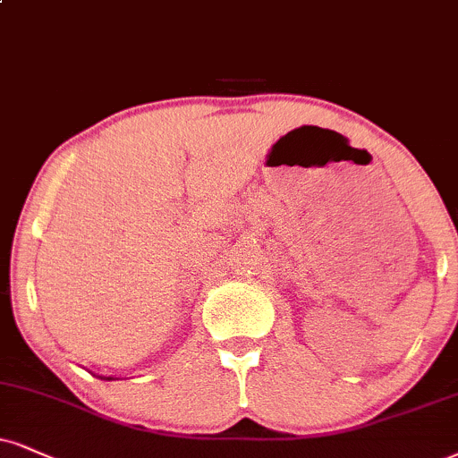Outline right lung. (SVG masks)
<instances>
[{
	"mask_svg": "<svg viewBox=\"0 0 458 458\" xmlns=\"http://www.w3.org/2000/svg\"><path fill=\"white\" fill-rule=\"evenodd\" d=\"M104 380H112V377H104Z\"/></svg>",
	"mask_w": 458,
	"mask_h": 458,
	"instance_id": "obj_1",
	"label": "right lung"
}]
</instances>
